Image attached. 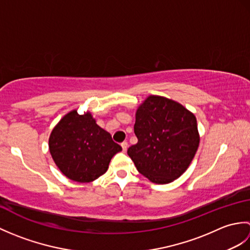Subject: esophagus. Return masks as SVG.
I'll use <instances>...</instances> for the list:
<instances>
[{"mask_svg": "<svg viewBox=\"0 0 250 250\" xmlns=\"http://www.w3.org/2000/svg\"><path fill=\"white\" fill-rule=\"evenodd\" d=\"M128 142H122L121 143V147H122V150L124 151H126V149H128Z\"/></svg>", "mask_w": 250, "mask_h": 250, "instance_id": "esophagus-1", "label": "esophagus"}]
</instances>
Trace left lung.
<instances>
[{
  "label": "left lung",
  "instance_id": "1",
  "mask_svg": "<svg viewBox=\"0 0 250 250\" xmlns=\"http://www.w3.org/2000/svg\"><path fill=\"white\" fill-rule=\"evenodd\" d=\"M137 143L128 155L142 175L155 184H168L182 176L200 144L195 116L182 104L149 95L135 114Z\"/></svg>",
  "mask_w": 250,
  "mask_h": 250
}]
</instances>
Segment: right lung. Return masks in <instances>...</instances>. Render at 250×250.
<instances>
[{
  "instance_id": "add662e5",
  "label": "right lung",
  "mask_w": 250,
  "mask_h": 250,
  "mask_svg": "<svg viewBox=\"0 0 250 250\" xmlns=\"http://www.w3.org/2000/svg\"><path fill=\"white\" fill-rule=\"evenodd\" d=\"M49 151L63 175L77 183H90L107 171L120 145L97 125L90 111L73 109L58 122L49 136Z\"/></svg>"
}]
</instances>
